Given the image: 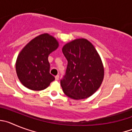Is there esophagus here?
<instances>
[{"label": "esophagus", "mask_w": 132, "mask_h": 132, "mask_svg": "<svg viewBox=\"0 0 132 132\" xmlns=\"http://www.w3.org/2000/svg\"><path fill=\"white\" fill-rule=\"evenodd\" d=\"M55 78L56 80H59V75H56V76L55 77Z\"/></svg>", "instance_id": "obj_1"}]
</instances>
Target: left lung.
<instances>
[{"instance_id":"left-lung-1","label":"left lung","mask_w":132,"mask_h":132,"mask_svg":"<svg viewBox=\"0 0 132 132\" xmlns=\"http://www.w3.org/2000/svg\"><path fill=\"white\" fill-rule=\"evenodd\" d=\"M62 52L67 67L61 86L67 96L85 99L98 89L104 78L102 61L93 44L86 39H77L63 46Z\"/></svg>"}]
</instances>
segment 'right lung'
I'll return each instance as SVG.
<instances>
[{"label": "right lung", "mask_w": 132, "mask_h": 132, "mask_svg": "<svg viewBox=\"0 0 132 132\" xmlns=\"http://www.w3.org/2000/svg\"><path fill=\"white\" fill-rule=\"evenodd\" d=\"M57 47V41L48 34H44L30 41L23 48L16 60V70L24 87L42 90L55 80L50 73L48 56Z\"/></svg>", "instance_id": "right-lung-1"}]
</instances>
